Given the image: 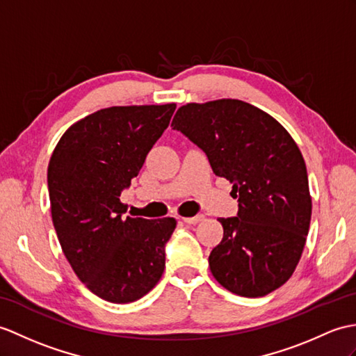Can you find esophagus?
<instances>
[{
	"mask_svg": "<svg viewBox=\"0 0 356 356\" xmlns=\"http://www.w3.org/2000/svg\"><path fill=\"white\" fill-rule=\"evenodd\" d=\"M203 218H204V216H202L200 213V216H195V217H185L184 221L186 222V225H197V222H200Z\"/></svg>",
	"mask_w": 356,
	"mask_h": 356,
	"instance_id": "1",
	"label": "esophagus"
}]
</instances>
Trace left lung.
<instances>
[{
    "instance_id": "8db88e82",
    "label": "left lung",
    "mask_w": 356,
    "mask_h": 356,
    "mask_svg": "<svg viewBox=\"0 0 356 356\" xmlns=\"http://www.w3.org/2000/svg\"><path fill=\"white\" fill-rule=\"evenodd\" d=\"M171 127L202 148L238 198V216L218 220L225 234L209 254L213 277L243 297L282 286L300 261L312 212L307 165L291 135L232 98L181 106Z\"/></svg>"
}]
</instances>
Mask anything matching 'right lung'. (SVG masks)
Returning <instances> with one entry per match:
<instances>
[{
	"label": "right lung",
	"mask_w": 356,
	"mask_h": 356,
	"mask_svg": "<svg viewBox=\"0 0 356 356\" xmlns=\"http://www.w3.org/2000/svg\"><path fill=\"white\" fill-rule=\"evenodd\" d=\"M176 104L113 106L65 131L48 163L51 218L63 254L89 291L130 303L159 282L175 218H124L122 189L143 168Z\"/></svg>",
	"instance_id": "right-lung-1"
}]
</instances>
